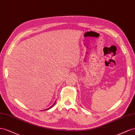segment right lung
<instances>
[{
    "label": "right lung",
    "mask_w": 135,
    "mask_h": 135,
    "mask_svg": "<svg viewBox=\"0 0 135 135\" xmlns=\"http://www.w3.org/2000/svg\"><path fill=\"white\" fill-rule=\"evenodd\" d=\"M55 102H54V104H55ZM51 107H52V106H51L50 107V108L47 109V110H49V109H50V108H51Z\"/></svg>",
    "instance_id": "1"
}]
</instances>
